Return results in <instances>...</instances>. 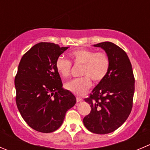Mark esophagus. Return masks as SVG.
Segmentation results:
<instances>
[{
    "mask_svg": "<svg viewBox=\"0 0 150 150\" xmlns=\"http://www.w3.org/2000/svg\"><path fill=\"white\" fill-rule=\"evenodd\" d=\"M76 100H77V102H78V103H80V102L83 101V98H82V97H76Z\"/></svg>",
    "mask_w": 150,
    "mask_h": 150,
    "instance_id": "34e87169",
    "label": "esophagus"
}]
</instances>
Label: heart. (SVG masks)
Segmentation results:
<instances>
[{"instance_id":"obj_1","label":"heart","mask_w":150,"mask_h":150,"mask_svg":"<svg viewBox=\"0 0 150 150\" xmlns=\"http://www.w3.org/2000/svg\"><path fill=\"white\" fill-rule=\"evenodd\" d=\"M72 62L76 65H83L81 71V78L74 79L65 84V88L74 94L82 96L88 91L94 83L101 82L108 74L110 67V59L104 52H96L88 49L80 48L69 53ZM55 67L58 73L62 78H67L71 74L72 64L62 56L57 58Z\"/></svg>"}]
</instances>
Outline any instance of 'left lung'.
I'll return each instance as SVG.
<instances>
[{"label":"left lung","mask_w":150,"mask_h":150,"mask_svg":"<svg viewBox=\"0 0 150 150\" xmlns=\"http://www.w3.org/2000/svg\"><path fill=\"white\" fill-rule=\"evenodd\" d=\"M94 46L101 47L108 55L110 67L105 78L85 99L91 110L83 122L91 133L107 134L119 128L130 115L135 78L130 59L121 47L110 42Z\"/></svg>","instance_id":"8db88e82"}]
</instances>
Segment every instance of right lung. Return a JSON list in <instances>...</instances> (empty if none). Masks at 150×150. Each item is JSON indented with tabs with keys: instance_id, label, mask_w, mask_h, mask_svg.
Instances as JSON below:
<instances>
[{
	"instance_id": "1",
	"label": "right lung",
	"mask_w": 150,
	"mask_h": 150,
	"mask_svg": "<svg viewBox=\"0 0 150 150\" xmlns=\"http://www.w3.org/2000/svg\"><path fill=\"white\" fill-rule=\"evenodd\" d=\"M68 47L51 42L35 45L22 57L14 79L16 103L31 128L51 133L60 127L67 111L76 103L72 92L62 88L55 63Z\"/></svg>"
}]
</instances>
